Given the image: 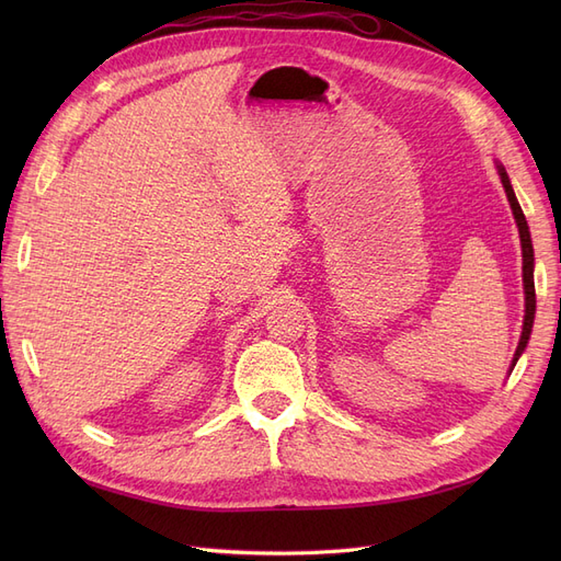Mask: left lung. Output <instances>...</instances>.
<instances>
[{"mask_svg": "<svg viewBox=\"0 0 561 561\" xmlns=\"http://www.w3.org/2000/svg\"><path fill=\"white\" fill-rule=\"evenodd\" d=\"M499 175H501V182L505 186V194H507V201H511V208H513V215H515V222L519 227V241H522V257H524V295H526V311H524V328H522V339H519V346L515 351V358H513V367L517 365L522 351L526 348V344H529V334H531V328H534V313H536V287H534V245H531V236H529V227H526V217L519 208L517 203V196L513 192V184L511 180H507V173L505 168L499 165Z\"/></svg>", "mask_w": 561, "mask_h": 561, "instance_id": "8db88e82", "label": "left lung"}]
</instances>
